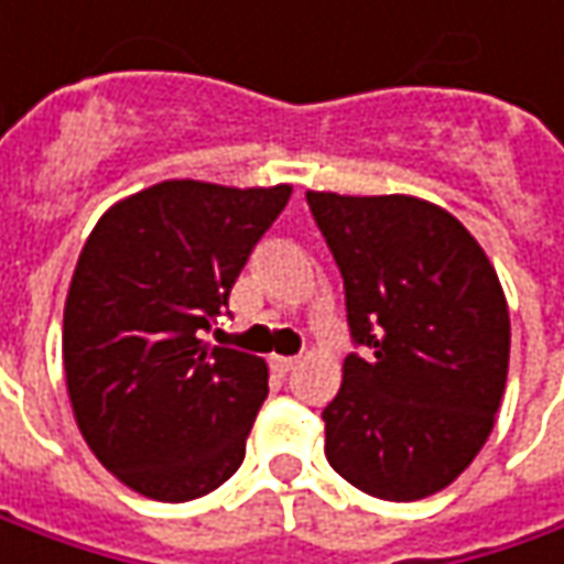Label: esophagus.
<instances>
[{
  "mask_svg": "<svg viewBox=\"0 0 564 564\" xmlns=\"http://www.w3.org/2000/svg\"><path fill=\"white\" fill-rule=\"evenodd\" d=\"M270 364H272V370H275V373L289 377V373H292V370H294V367H297V364H301V360H297V358H279V355H275V358H272Z\"/></svg>",
  "mask_w": 564,
  "mask_h": 564,
  "instance_id": "obj_1",
  "label": "esophagus"
}]
</instances>
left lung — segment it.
I'll return each mask as SVG.
<instances>
[{"label": "left lung", "mask_w": 564, "mask_h": 564, "mask_svg": "<svg viewBox=\"0 0 564 564\" xmlns=\"http://www.w3.org/2000/svg\"><path fill=\"white\" fill-rule=\"evenodd\" d=\"M345 279L360 355L323 411L326 458L367 496L445 489L492 433L509 377V304L484 248L443 206L307 191Z\"/></svg>", "instance_id": "obj_1"}]
</instances>
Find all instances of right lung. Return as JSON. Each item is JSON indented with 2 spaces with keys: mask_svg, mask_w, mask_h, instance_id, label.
Returning a JSON list of instances; mask_svg holds the SVG:
<instances>
[{
  "mask_svg": "<svg viewBox=\"0 0 564 564\" xmlns=\"http://www.w3.org/2000/svg\"><path fill=\"white\" fill-rule=\"evenodd\" d=\"M289 197L160 182L109 206L77 257L62 326L72 411L99 465L147 499H200L245 462L267 360L200 336Z\"/></svg>",
  "mask_w": 564,
  "mask_h": 564,
  "instance_id": "right-lung-1",
  "label": "right lung"
}]
</instances>
